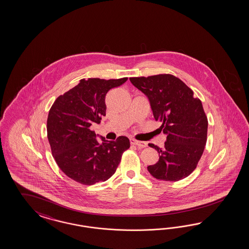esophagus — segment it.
I'll list each match as a JSON object with an SVG mask.
<instances>
[{
    "label": "esophagus",
    "instance_id": "1",
    "mask_svg": "<svg viewBox=\"0 0 249 249\" xmlns=\"http://www.w3.org/2000/svg\"><path fill=\"white\" fill-rule=\"evenodd\" d=\"M130 143L136 145L138 147H141V148H145L148 146V143L146 142H140V141H137L135 139H130Z\"/></svg>",
    "mask_w": 249,
    "mask_h": 249
}]
</instances>
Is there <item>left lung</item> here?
I'll list each match as a JSON object with an SVG mask.
<instances>
[{
    "label": "left lung",
    "mask_w": 249,
    "mask_h": 249,
    "mask_svg": "<svg viewBox=\"0 0 249 249\" xmlns=\"http://www.w3.org/2000/svg\"><path fill=\"white\" fill-rule=\"evenodd\" d=\"M129 80L148 97L153 117L161 122L167 135L164 149L149 144L160 156L155 164L148 166L149 173L162 181L186 178L196 170L207 140L208 121L201 100L180 78L170 74Z\"/></svg>",
    "instance_id": "1"
}]
</instances>
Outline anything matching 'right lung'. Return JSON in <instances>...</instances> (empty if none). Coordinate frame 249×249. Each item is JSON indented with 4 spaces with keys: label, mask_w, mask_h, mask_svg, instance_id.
<instances>
[{
    "label": "right lung",
    "mask_w": 249,
    "mask_h": 249,
    "mask_svg": "<svg viewBox=\"0 0 249 249\" xmlns=\"http://www.w3.org/2000/svg\"><path fill=\"white\" fill-rule=\"evenodd\" d=\"M128 77L119 79L89 78L55 99L47 118V138L61 171L85 185L109 179L121 162L129 140L120 136L115 142H101L91 130L106 116L107 93L120 87Z\"/></svg>",
    "instance_id": "right-lung-1"
}]
</instances>
